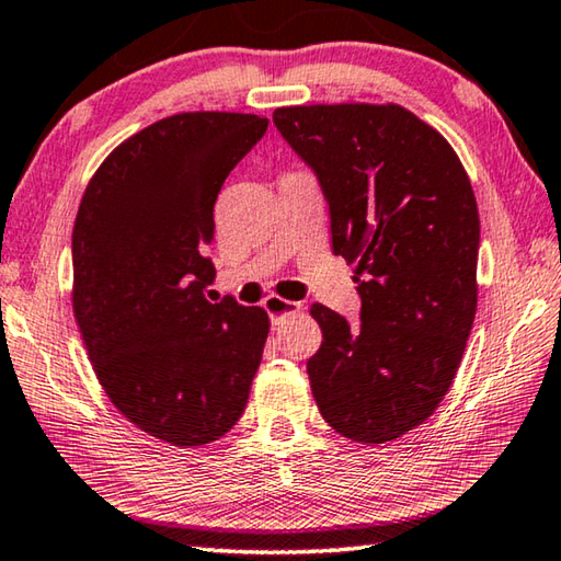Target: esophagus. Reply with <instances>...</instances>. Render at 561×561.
Instances as JSON below:
<instances>
[{
	"label": "esophagus",
	"mask_w": 561,
	"mask_h": 561,
	"mask_svg": "<svg viewBox=\"0 0 561 561\" xmlns=\"http://www.w3.org/2000/svg\"><path fill=\"white\" fill-rule=\"evenodd\" d=\"M263 308H265V312H268V318L273 322H280L283 318L296 316V312H300V302L286 300V298H280V296H268V298L263 300Z\"/></svg>",
	"instance_id": "esophagus-1"
}]
</instances>
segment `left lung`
<instances>
[{
	"label": "left lung",
	"instance_id": "obj_1",
	"mask_svg": "<svg viewBox=\"0 0 561 561\" xmlns=\"http://www.w3.org/2000/svg\"><path fill=\"white\" fill-rule=\"evenodd\" d=\"M273 123L316 170L332 251L357 263L359 322L310 308L308 359L322 419L357 444H387L434 414L478 308L480 219L454 147L397 103L275 107Z\"/></svg>",
	"mask_w": 561,
	"mask_h": 561
}]
</instances>
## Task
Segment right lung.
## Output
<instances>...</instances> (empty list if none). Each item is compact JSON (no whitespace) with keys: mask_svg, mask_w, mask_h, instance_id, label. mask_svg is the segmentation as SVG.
Instances as JSON below:
<instances>
[{"mask_svg":"<svg viewBox=\"0 0 561 561\" xmlns=\"http://www.w3.org/2000/svg\"><path fill=\"white\" fill-rule=\"evenodd\" d=\"M268 117H162L105 157L73 224V316L115 409L172 446H204L241 419L268 312L209 302L214 202Z\"/></svg>","mask_w":561,"mask_h":561,"instance_id":"right-lung-1","label":"right lung"}]
</instances>
